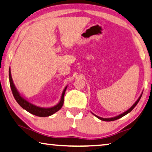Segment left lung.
Here are the masks:
<instances>
[{
  "label": "left lung",
  "mask_w": 152,
  "mask_h": 152,
  "mask_svg": "<svg viewBox=\"0 0 152 152\" xmlns=\"http://www.w3.org/2000/svg\"><path fill=\"white\" fill-rule=\"evenodd\" d=\"M141 96H142V94L141 95V96L139 97V98L137 99V101L134 104H133V106H132V107H131L130 108H129V109L128 110H126V111L125 112V113H122V114H121V115H119V116H117V117H113V118H102V117H98V116H97V115H94V113H93V114H94L95 116L96 117H98V119H101V120H102V121H115V120H117V119H119V118H121V117H124V115H127L128 114V113H130V111H132V109L133 108H134L135 106H136V105L137 104H138V102H139V100H140V99H141Z\"/></svg>",
  "instance_id": "1"
}]
</instances>
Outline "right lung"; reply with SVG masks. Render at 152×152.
Wrapping results in <instances>:
<instances>
[{"label": "right lung", "instance_id": "add662e5", "mask_svg": "<svg viewBox=\"0 0 152 152\" xmlns=\"http://www.w3.org/2000/svg\"><path fill=\"white\" fill-rule=\"evenodd\" d=\"M9 78H10V83L11 91H12V94L13 95V97H14L15 99L22 108H23L24 109H25L28 113H31V114L36 115V116L38 117H48L52 115H53L54 113H55L56 112H57L58 110H59L63 106V101H64V95L65 91H66L67 87L65 88L64 90H63L61 99V101L57 105L53 106V107L48 108H40L32 104L29 103L28 102H27L26 99H24L21 96H20L17 89H15L14 85H13L12 78H11V76L10 68V70H9Z\"/></svg>", "mask_w": 152, "mask_h": 152}]
</instances>
